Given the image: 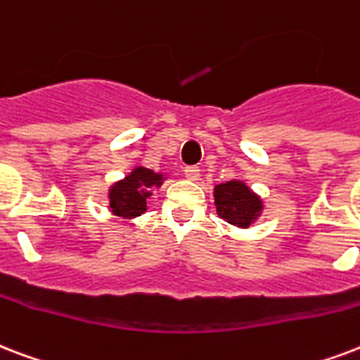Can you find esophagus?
<instances>
[{
	"label": "esophagus",
	"instance_id": "34e87169",
	"mask_svg": "<svg viewBox=\"0 0 360 360\" xmlns=\"http://www.w3.org/2000/svg\"><path fill=\"white\" fill-rule=\"evenodd\" d=\"M185 175H186V179L196 181L200 177V168H198V166H186Z\"/></svg>",
	"mask_w": 360,
	"mask_h": 360
}]
</instances>
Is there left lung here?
<instances>
[{
  "label": "left lung",
  "mask_w": 360,
  "mask_h": 360,
  "mask_svg": "<svg viewBox=\"0 0 360 360\" xmlns=\"http://www.w3.org/2000/svg\"><path fill=\"white\" fill-rule=\"evenodd\" d=\"M217 215L226 223L247 229L262 211V202L245 183L229 181L215 186Z\"/></svg>",
  "instance_id": "8db88e82"
}]
</instances>
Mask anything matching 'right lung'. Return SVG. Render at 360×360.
<instances>
[{
    "label": "right lung",
    "mask_w": 360,
    "mask_h": 360,
    "mask_svg": "<svg viewBox=\"0 0 360 360\" xmlns=\"http://www.w3.org/2000/svg\"><path fill=\"white\" fill-rule=\"evenodd\" d=\"M162 175L155 174L153 169L136 168L124 181H119L109 191V202L111 211L117 217L141 215L147 210V198L150 196V186H160Z\"/></svg>",
    "instance_id": "1"
}]
</instances>
